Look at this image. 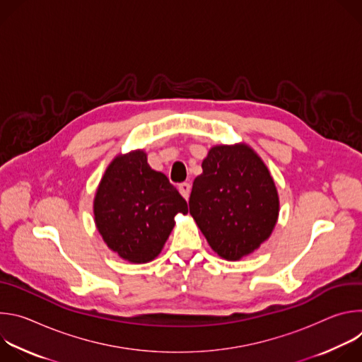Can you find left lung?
<instances>
[{"instance_id":"left-lung-1","label":"left lung","mask_w":362,"mask_h":362,"mask_svg":"<svg viewBox=\"0 0 362 362\" xmlns=\"http://www.w3.org/2000/svg\"><path fill=\"white\" fill-rule=\"evenodd\" d=\"M94 223L103 240L123 259H156L175 228V216L187 215V203L147 154H117L103 175L93 202Z\"/></svg>"}]
</instances>
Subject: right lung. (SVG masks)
<instances>
[{
	"label": "right lung",
	"mask_w": 362,
	"mask_h": 362,
	"mask_svg": "<svg viewBox=\"0 0 362 362\" xmlns=\"http://www.w3.org/2000/svg\"><path fill=\"white\" fill-rule=\"evenodd\" d=\"M193 182L190 215L211 247L239 261L274 232L279 196L257 153L245 143L214 146Z\"/></svg>",
	"instance_id": "obj_1"
}]
</instances>
